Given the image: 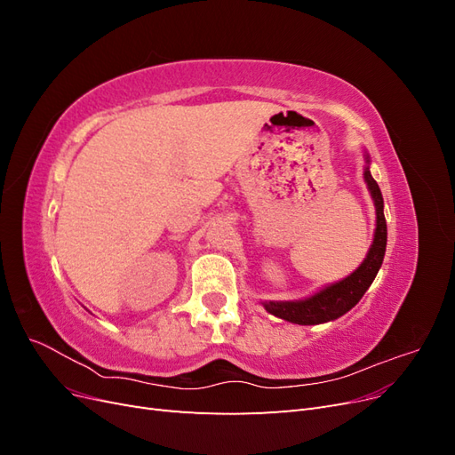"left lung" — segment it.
<instances>
[{
    "label": "left lung",
    "mask_w": 455,
    "mask_h": 455,
    "mask_svg": "<svg viewBox=\"0 0 455 455\" xmlns=\"http://www.w3.org/2000/svg\"><path fill=\"white\" fill-rule=\"evenodd\" d=\"M368 164L370 159L366 156L364 182L376 206V233L363 264L349 277L324 286L323 291L313 294L311 298L294 301H264L266 311L294 324H321L338 319V316L346 315L351 307L359 304L371 281L376 279L383 264L385 246H387V222H385L383 216V197L378 182L370 174Z\"/></svg>",
    "instance_id": "left-lung-1"
}]
</instances>
